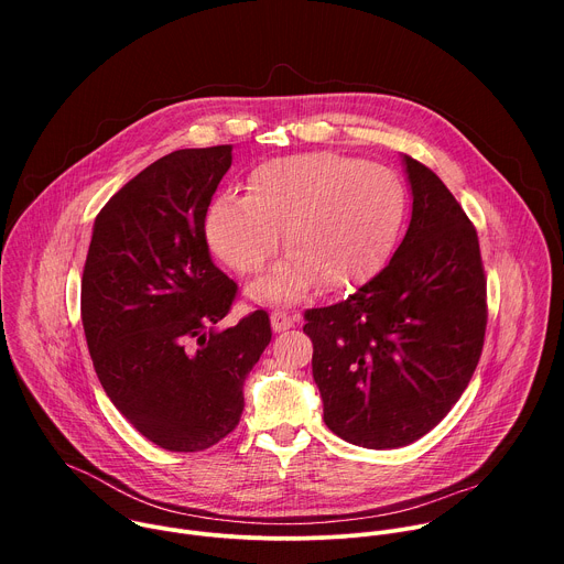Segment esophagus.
I'll return each instance as SVG.
<instances>
[{
	"mask_svg": "<svg viewBox=\"0 0 564 564\" xmlns=\"http://www.w3.org/2000/svg\"><path fill=\"white\" fill-rule=\"evenodd\" d=\"M270 321H272V330L274 333H285L294 326V316H290L285 310H274L270 314Z\"/></svg>",
	"mask_w": 564,
	"mask_h": 564,
	"instance_id": "1",
	"label": "esophagus"
}]
</instances>
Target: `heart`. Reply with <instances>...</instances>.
I'll return each mask as SVG.
<instances>
[{
  "label": "heart",
  "instance_id": "b5f03b06",
  "mask_svg": "<svg viewBox=\"0 0 564 564\" xmlns=\"http://www.w3.org/2000/svg\"><path fill=\"white\" fill-rule=\"evenodd\" d=\"M406 218L399 181L368 160L310 151L272 158L248 176V196L220 194L203 216L209 250L234 272L257 274L290 248L250 294L292 305L326 281L346 290L375 276L392 257Z\"/></svg>",
  "mask_w": 564,
  "mask_h": 564
}]
</instances>
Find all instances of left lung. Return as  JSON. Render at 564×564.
Segmentation results:
<instances>
[{"instance_id":"obj_1","label":"left lung","mask_w":564,"mask_h":564,"mask_svg":"<svg viewBox=\"0 0 564 564\" xmlns=\"http://www.w3.org/2000/svg\"><path fill=\"white\" fill-rule=\"evenodd\" d=\"M411 223L390 263L346 301L305 312L324 422L386 451L435 429L468 386L487 330L477 234L446 185L401 155Z\"/></svg>"}]
</instances>
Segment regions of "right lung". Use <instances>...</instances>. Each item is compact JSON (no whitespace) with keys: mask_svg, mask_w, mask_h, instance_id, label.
I'll list each match as a JSON object with an SVG mask.
<instances>
[{"mask_svg":"<svg viewBox=\"0 0 564 564\" xmlns=\"http://www.w3.org/2000/svg\"><path fill=\"white\" fill-rule=\"evenodd\" d=\"M229 167L231 144L155 160L98 214L83 274V326L107 397L176 453L236 429L243 381L272 339L263 310L216 328L236 283L209 259L203 216Z\"/></svg>","mask_w":564,"mask_h":564,"instance_id":"1","label":"right lung"}]
</instances>
